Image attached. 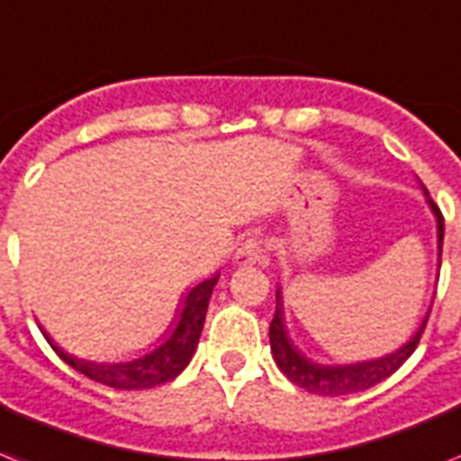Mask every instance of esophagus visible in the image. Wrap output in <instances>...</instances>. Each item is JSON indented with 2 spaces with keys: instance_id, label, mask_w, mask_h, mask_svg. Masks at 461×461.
Wrapping results in <instances>:
<instances>
[{
  "instance_id": "obj_1",
  "label": "esophagus",
  "mask_w": 461,
  "mask_h": 461,
  "mask_svg": "<svg viewBox=\"0 0 461 461\" xmlns=\"http://www.w3.org/2000/svg\"><path fill=\"white\" fill-rule=\"evenodd\" d=\"M265 258V246L263 241L258 237H250L239 246L237 256H234V263L246 267V265H256V263H263Z\"/></svg>"
}]
</instances>
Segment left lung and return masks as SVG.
<instances>
[{
  "instance_id": "left-lung-1",
  "label": "left lung",
  "mask_w": 461,
  "mask_h": 461,
  "mask_svg": "<svg viewBox=\"0 0 461 461\" xmlns=\"http://www.w3.org/2000/svg\"><path fill=\"white\" fill-rule=\"evenodd\" d=\"M429 196V194H426ZM433 215L438 222V256L443 250V234H445V222L443 215L438 211V205L429 198ZM440 260V258H438ZM426 320L421 321L417 334L407 340L405 346L398 348L395 353L379 357V360L369 362H357V365H340V366H329V365H317V362L308 360L298 348L291 343L286 327H284V315H282V295L276 291V308L272 324H269V348L275 355L276 366L286 374V379H291L295 386L305 388L308 393H317V395H350V393H360L366 388L376 386L384 379H388L391 374H395L402 366V362L417 350L419 339L424 334Z\"/></svg>"
}]
</instances>
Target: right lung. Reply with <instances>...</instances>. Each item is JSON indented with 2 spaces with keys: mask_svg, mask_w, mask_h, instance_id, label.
Instances as JSON below:
<instances>
[{
  "mask_svg": "<svg viewBox=\"0 0 461 461\" xmlns=\"http://www.w3.org/2000/svg\"><path fill=\"white\" fill-rule=\"evenodd\" d=\"M218 276L220 275L211 276V279L198 284L196 289L189 291L177 329L172 331V336L163 346L140 357V360L122 362V365H96V362L77 360V357H73V355L56 346L44 331L42 334L66 365L73 366L75 372L89 376L92 381H99L104 386L118 388V391H144V388L160 386V384H167V381L175 379L192 360L198 339H201V331H203L208 301H211L212 286L218 284Z\"/></svg>",
  "mask_w": 461,
  "mask_h": 461,
  "instance_id": "right-lung-1",
  "label": "right lung"
}]
</instances>
